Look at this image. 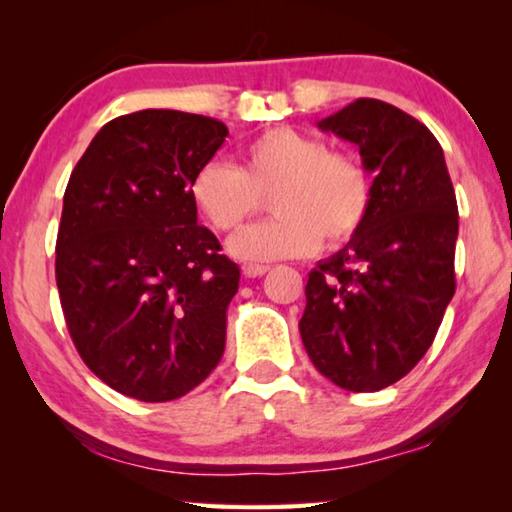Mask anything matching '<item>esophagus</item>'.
<instances>
[{
    "label": "esophagus",
    "mask_w": 512,
    "mask_h": 512,
    "mask_svg": "<svg viewBox=\"0 0 512 512\" xmlns=\"http://www.w3.org/2000/svg\"><path fill=\"white\" fill-rule=\"evenodd\" d=\"M241 271H244L246 277H262L264 273H268V266L266 264H244Z\"/></svg>",
    "instance_id": "34e87169"
}]
</instances>
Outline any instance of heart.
I'll return each instance as SVG.
<instances>
[{"label": "heart", "mask_w": 512, "mask_h": 512, "mask_svg": "<svg viewBox=\"0 0 512 512\" xmlns=\"http://www.w3.org/2000/svg\"><path fill=\"white\" fill-rule=\"evenodd\" d=\"M271 194L277 216L250 225L228 241L232 257L246 262L305 257L325 244L339 248L359 235L372 205V183L348 153L289 126L253 137L241 151V169L212 158L189 180V196L216 230L244 225Z\"/></svg>", "instance_id": "1"}]
</instances>
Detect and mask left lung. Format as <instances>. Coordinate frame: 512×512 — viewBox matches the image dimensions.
Returning a JSON list of instances; mask_svg holds the SVG:
<instances>
[{
    "label": "left lung",
    "instance_id": "obj_1",
    "mask_svg": "<svg viewBox=\"0 0 512 512\" xmlns=\"http://www.w3.org/2000/svg\"><path fill=\"white\" fill-rule=\"evenodd\" d=\"M359 146L372 180L359 235L309 273L300 336L320 375L372 393L411 372L456 291L458 207L443 149L427 126L377 99L318 121Z\"/></svg>",
    "mask_w": 512,
    "mask_h": 512
}]
</instances>
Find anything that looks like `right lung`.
I'll use <instances>...</instances> for the list:
<instances>
[{
    "label": "right lung",
    "mask_w": 512,
    "mask_h": 512,
    "mask_svg": "<svg viewBox=\"0 0 512 512\" xmlns=\"http://www.w3.org/2000/svg\"><path fill=\"white\" fill-rule=\"evenodd\" d=\"M225 137L192 112H131L69 176L56 241L67 329L85 366L140 402L183 397L223 357L239 266L198 225L189 180Z\"/></svg>",
    "instance_id": "right-lung-1"
}]
</instances>
